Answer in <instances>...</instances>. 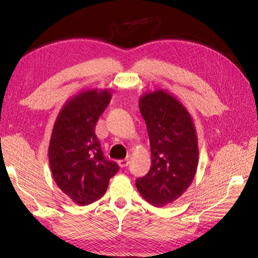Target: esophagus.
<instances>
[{
	"label": "esophagus",
	"mask_w": 258,
	"mask_h": 258,
	"mask_svg": "<svg viewBox=\"0 0 258 258\" xmlns=\"http://www.w3.org/2000/svg\"><path fill=\"white\" fill-rule=\"evenodd\" d=\"M118 165H119L121 168H126V167L129 165V159L126 158V159L118 160Z\"/></svg>",
	"instance_id": "1"
}]
</instances>
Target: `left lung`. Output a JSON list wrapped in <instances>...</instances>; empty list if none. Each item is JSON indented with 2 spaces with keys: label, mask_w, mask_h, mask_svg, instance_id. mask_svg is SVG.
Masks as SVG:
<instances>
[{
  "label": "left lung",
  "mask_w": 258,
  "mask_h": 258,
  "mask_svg": "<svg viewBox=\"0 0 258 258\" xmlns=\"http://www.w3.org/2000/svg\"><path fill=\"white\" fill-rule=\"evenodd\" d=\"M152 153V167L136 181L141 196L163 207L188 188L198 166V140L189 113L163 90L140 98Z\"/></svg>",
  "instance_id": "1"
}]
</instances>
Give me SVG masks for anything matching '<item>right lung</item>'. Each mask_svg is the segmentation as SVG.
Returning a JSON list of instances; mask_svg holds the SVG:
<instances>
[{"label": "right lung", "mask_w": 258, "mask_h": 258, "mask_svg": "<svg viewBox=\"0 0 258 258\" xmlns=\"http://www.w3.org/2000/svg\"><path fill=\"white\" fill-rule=\"evenodd\" d=\"M111 98L107 90L81 92L62 108L52 129L48 157L53 179L80 206L102 197L119 170L115 161L104 157L95 132Z\"/></svg>", "instance_id": "obj_1"}]
</instances>
